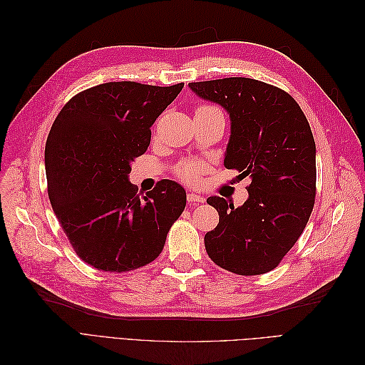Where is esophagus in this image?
I'll return each instance as SVG.
<instances>
[{
  "label": "esophagus",
  "mask_w": 365,
  "mask_h": 365,
  "mask_svg": "<svg viewBox=\"0 0 365 365\" xmlns=\"http://www.w3.org/2000/svg\"><path fill=\"white\" fill-rule=\"evenodd\" d=\"M187 200H189V202H192V204H201L205 201V197L201 195H196L193 192H189L187 193Z\"/></svg>",
  "instance_id": "obj_1"
}]
</instances>
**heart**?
Wrapping results in <instances>:
<instances>
[{"label": "heart", "mask_w": 365, "mask_h": 365, "mask_svg": "<svg viewBox=\"0 0 365 365\" xmlns=\"http://www.w3.org/2000/svg\"><path fill=\"white\" fill-rule=\"evenodd\" d=\"M212 108L213 106H200V108L196 109V111H202V109H212ZM197 170H200V165L195 164V163H182L180 168H178L180 176H181V178L187 180V181L195 180Z\"/></svg>", "instance_id": "1"}]
</instances>
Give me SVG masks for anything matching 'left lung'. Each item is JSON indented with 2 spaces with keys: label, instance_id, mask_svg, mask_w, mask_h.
I'll use <instances>...</instances> for the list:
<instances>
[{
  "label": "left lung",
  "instance_id": "obj_1",
  "mask_svg": "<svg viewBox=\"0 0 365 365\" xmlns=\"http://www.w3.org/2000/svg\"><path fill=\"white\" fill-rule=\"evenodd\" d=\"M190 90L230 115L224 165L250 176L248 200L235 207L220 196L207 204L219 224L204 237L216 264L239 275L274 269L302 236L315 201V141L294 98L248 77L193 82Z\"/></svg>",
  "mask_w": 365,
  "mask_h": 365
}]
</instances>
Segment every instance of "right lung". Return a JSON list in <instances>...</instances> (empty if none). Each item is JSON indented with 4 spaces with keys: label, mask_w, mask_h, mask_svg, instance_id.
<instances>
[{
    "label": "right lung",
    "mask_w": 365,
    "mask_h": 365,
    "mask_svg": "<svg viewBox=\"0 0 365 365\" xmlns=\"http://www.w3.org/2000/svg\"><path fill=\"white\" fill-rule=\"evenodd\" d=\"M184 83L108 82L74 96L54 120L46 145L53 212L79 257L125 272L155 260L185 207L170 180L140 197L130 164L146 152L150 128Z\"/></svg>",
    "instance_id": "add662e5"
}]
</instances>
